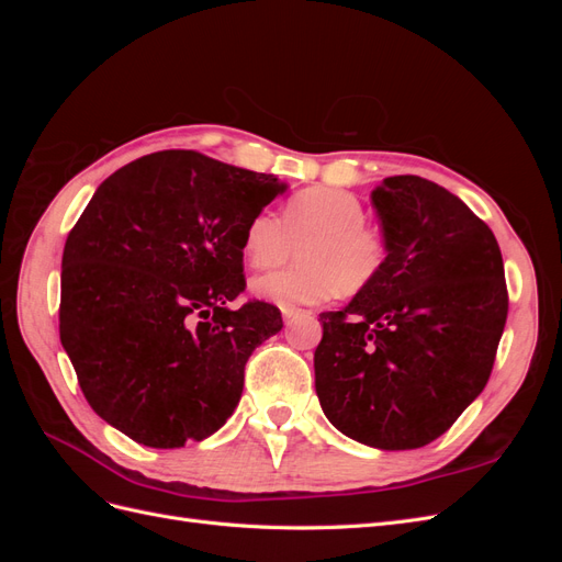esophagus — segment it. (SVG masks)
Returning a JSON list of instances; mask_svg holds the SVG:
<instances>
[{
    "mask_svg": "<svg viewBox=\"0 0 562 562\" xmlns=\"http://www.w3.org/2000/svg\"><path fill=\"white\" fill-rule=\"evenodd\" d=\"M281 314H283V321H285V323H291L293 318H297V316H304V314H310V312L297 310V307H283V310H281Z\"/></svg>",
    "mask_w": 562,
    "mask_h": 562,
    "instance_id": "1",
    "label": "esophagus"
}]
</instances>
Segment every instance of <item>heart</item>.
<instances>
[{
  "label": "heart",
  "mask_w": 562,
  "mask_h": 562,
  "mask_svg": "<svg viewBox=\"0 0 562 562\" xmlns=\"http://www.w3.org/2000/svg\"><path fill=\"white\" fill-rule=\"evenodd\" d=\"M297 246L302 265L255 277V295L295 307L361 293L380 279L391 252L384 227L368 220L363 199L337 187L302 190L288 199L281 220L265 211L244 229V258L255 269L288 262Z\"/></svg>",
  "instance_id": "1"
}]
</instances>
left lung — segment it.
Returning <instances> with one entry per match:
<instances>
[{
  "instance_id": "1",
  "label": "left lung",
  "mask_w": 562,
  "mask_h": 562,
  "mask_svg": "<svg viewBox=\"0 0 562 562\" xmlns=\"http://www.w3.org/2000/svg\"><path fill=\"white\" fill-rule=\"evenodd\" d=\"M391 252L342 312H323L316 394L335 429L382 450L443 436L485 389L508 291L495 234L462 199L417 176L372 192Z\"/></svg>"
}]
</instances>
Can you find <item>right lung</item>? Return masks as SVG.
<instances>
[{"mask_svg": "<svg viewBox=\"0 0 562 562\" xmlns=\"http://www.w3.org/2000/svg\"><path fill=\"white\" fill-rule=\"evenodd\" d=\"M283 192L267 173L194 149L119 168L67 234L60 342L95 415L149 448L217 431L239 405L255 347L283 328L248 300L244 229Z\"/></svg>", "mask_w": 562, "mask_h": 562, "instance_id": "add662e5", "label": "right lung"}]
</instances>
